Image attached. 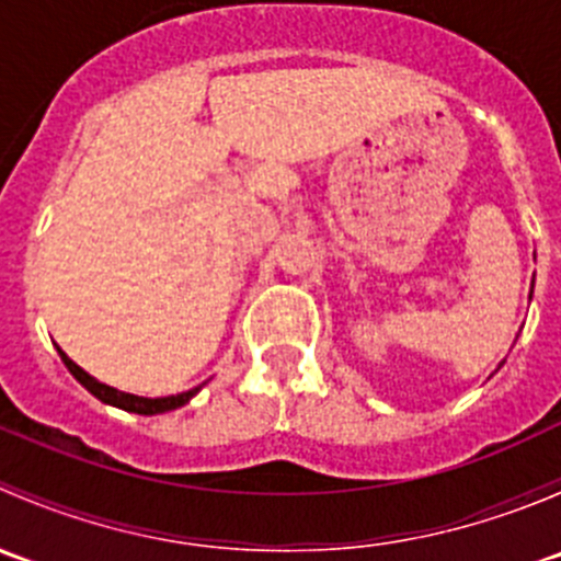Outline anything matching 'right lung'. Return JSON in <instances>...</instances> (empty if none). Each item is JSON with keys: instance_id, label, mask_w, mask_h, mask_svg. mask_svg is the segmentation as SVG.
<instances>
[{"instance_id": "1", "label": "right lung", "mask_w": 561, "mask_h": 561, "mask_svg": "<svg viewBox=\"0 0 561 561\" xmlns=\"http://www.w3.org/2000/svg\"><path fill=\"white\" fill-rule=\"evenodd\" d=\"M59 350L61 360H65V366L70 369V375L76 377L78 382H81L83 388L89 390L92 396H98L100 401H105V404L111 407H118V410H127V412H138V415H160V412H168V410H179V407H184L186 401L192 399V396L197 393L201 388H192L186 390V393H175V396H162V399H144V396H133V393H124V390H116L111 386H105V382L94 380L92 375H87V371L81 369V366L76 364V360H70L65 355V350Z\"/></svg>"}]
</instances>
